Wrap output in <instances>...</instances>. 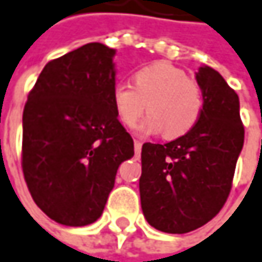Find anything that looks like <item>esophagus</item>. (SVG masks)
<instances>
[{"label":"esophagus","mask_w":262,"mask_h":262,"mask_svg":"<svg viewBox=\"0 0 262 262\" xmlns=\"http://www.w3.org/2000/svg\"><path fill=\"white\" fill-rule=\"evenodd\" d=\"M141 150H142V142L141 141H135V153L141 155Z\"/></svg>","instance_id":"34e87169"}]
</instances>
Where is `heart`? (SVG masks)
Masks as SVG:
<instances>
[{"instance_id":"heart-1","label":"heart","mask_w":262,"mask_h":262,"mask_svg":"<svg viewBox=\"0 0 262 262\" xmlns=\"http://www.w3.org/2000/svg\"><path fill=\"white\" fill-rule=\"evenodd\" d=\"M111 102L118 120L135 127L145 112L151 114L141 126L142 135L165 133L179 138L195 127L201 117L204 100L200 85L169 62H155L133 75V86L115 83Z\"/></svg>"}]
</instances>
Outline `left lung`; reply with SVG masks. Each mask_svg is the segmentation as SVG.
I'll return each mask as SVG.
<instances>
[{"label": "left lung", "mask_w": 262, "mask_h": 262, "mask_svg": "<svg viewBox=\"0 0 262 262\" xmlns=\"http://www.w3.org/2000/svg\"><path fill=\"white\" fill-rule=\"evenodd\" d=\"M196 82L204 106L195 127L163 145L145 142L141 153L142 213L169 234L193 231L222 210L245 142L237 93L208 66Z\"/></svg>", "instance_id": "1"}]
</instances>
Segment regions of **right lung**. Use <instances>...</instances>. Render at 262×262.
Returning <instances> with one entry per match:
<instances>
[{"instance_id": "1", "label": "right lung", "mask_w": 262, "mask_h": 262, "mask_svg": "<svg viewBox=\"0 0 262 262\" xmlns=\"http://www.w3.org/2000/svg\"><path fill=\"white\" fill-rule=\"evenodd\" d=\"M115 51L102 43L49 61L24 107L22 171L37 207L61 225L96 222L133 139L111 102Z\"/></svg>"}]
</instances>
